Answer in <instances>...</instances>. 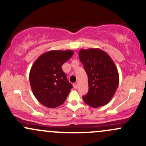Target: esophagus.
I'll return each mask as SVG.
<instances>
[{
    "instance_id": "obj_1",
    "label": "esophagus",
    "mask_w": 146,
    "mask_h": 146,
    "mask_svg": "<svg viewBox=\"0 0 146 146\" xmlns=\"http://www.w3.org/2000/svg\"><path fill=\"white\" fill-rule=\"evenodd\" d=\"M73 85V88H74L75 89H77V88H78V84L74 83Z\"/></svg>"
}]
</instances>
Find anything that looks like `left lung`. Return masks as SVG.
Masks as SVG:
<instances>
[{
    "label": "left lung",
    "instance_id": "1",
    "mask_svg": "<svg viewBox=\"0 0 146 146\" xmlns=\"http://www.w3.org/2000/svg\"><path fill=\"white\" fill-rule=\"evenodd\" d=\"M79 58L88 77L89 90L82 97L94 108L104 106L114 97L119 82L118 70L112 58L100 48L80 49Z\"/></svg>",
    "mask_w": 146,
    "mask_h": 146
}]
</instances>
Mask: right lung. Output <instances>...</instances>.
<instances>
[{
    "label": "right lung",
    "mask_w": 146,
    "mask_h": 146,
    "mask_svg": "<svg viewBox=\"0 0 146 146\" xmlns=\"http://www.w3.org/2000/svg\"><path fill=\"white\" fill-rule=\"evenodd\" d=\"M73 54V50H51L39 56L32 66L31 88L36 99L45 107H58L68 95L72 85L61 67Z\"/></svg>",
    "instance_id": "add662e5"
}]
</instances>
